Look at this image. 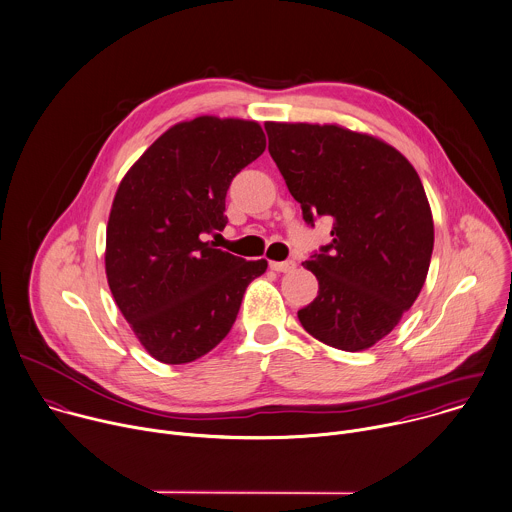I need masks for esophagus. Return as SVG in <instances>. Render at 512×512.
<instances>
[{
  "label": "esophagus",
  "mask_w": 512,
  "mask_h": 512,
  "mask_svg": "<svg viewBox=\"0 0 512 512\" xmlns=\"http://www.w3.org/2000/svg\"><path fill=\"white\" fill-rule=\"evenodd\" d=\"M270 268L276 272H292L296 268L294 260H284V262H270Z\"/></svg>",
  "instance_id": "34e87169"
}]
</instances>
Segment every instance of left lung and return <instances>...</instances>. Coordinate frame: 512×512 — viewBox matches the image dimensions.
I'll return each mask as SVG.
<instances>
[{"instance_id":"obj_1","label":"left lung","mask_w":512,"mask_h":512,"mask_svg":"<svg viewBox=\"0 0 512 512\" xmlns=\"http://www.w3.org/2000/svg\"><path fill=\"white\" fill-rule=\"evenodd\" d=\"M268 152L302 218H332L304 262L318 296L298 310L320 342L356 352L384 338L420 294L434 246L422 182L392 146L340 126L266 122Z\"/></svg>"}]
</instances>
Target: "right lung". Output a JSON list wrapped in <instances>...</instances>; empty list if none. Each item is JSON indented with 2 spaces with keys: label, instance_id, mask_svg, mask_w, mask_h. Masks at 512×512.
<instances>
[{
  "label": "right lung",
  "instance_id": "1",
  "mask_svg": "<svg viewBox=\"0 0 512 512\" xmlns=\"http://www.w3.org/2000/svg\"><path fill=\"white\" fill-rule=\"evenodd\" d=\"M266 150L256 122L200 116L162 134L124 176L106 230V274L144 348L186 364L230 332L266 260L204 242L224 230L234 176Z\"/></svg>",
  "mask_w": 512,
  "mask_h": 512
}]
</instances>
